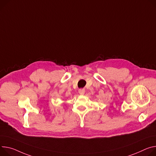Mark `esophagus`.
Wrapping results in <instances>:
<instances>
[{"label":"esophagus","mask_w":156,"mask_h":156,"mask_svg":"<svg viewBox=\"0 0 156 156\" xmlns=\"http://www.w3.org/2000/svg\"><path fill=\"white\" fill-rule=\"evenodd\" d=\"M78 92H79V93H80V94L83 95V94H84V92H85V90H84V89H80V90H78Z\"/></svg>","instance_id":"1"}]
</instances>
